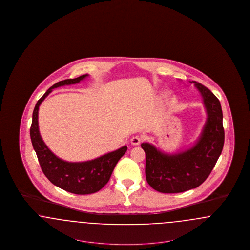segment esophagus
I'll return each mask as SVG.
<instances>
[{
  "label": "esophagus",
  "mask_w": 250,
  "mask_h": 250,
  "mask_svg": "<svg viewBox=\"0 0 250 250\" xmlns=\"http://www.w3.org/2000/svg\"><path fill=\"white\" fill-rule=\"evenodd\" d=\"M142 141H143V138L141 136H134L131 138L130 140L131 144L133 145H138L142 143Z\"/></svg>",
  "instance_id": "esophagus-1"
}]
</instances>
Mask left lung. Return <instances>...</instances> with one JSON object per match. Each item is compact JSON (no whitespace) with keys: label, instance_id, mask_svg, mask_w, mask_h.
<instances>
[{"label":"left lung","instance_id":"obj_1","mask_svg":"<svg viewBox=\"0 0 250 250\" xmlns=\"http://www.w3.org/2000/svg\"><path fill=\"white\" fill-rule=\"evenodd\" d=\"M200 91L207 119L196 143L177 154H165L153 144L142 143L146 155L147 183L161 193H180L198 188L210 175L221 155L225 133L219 100L205 86L190 82Z\"/></svg>","mask_w":250,"mask_h":250}]
</instances>
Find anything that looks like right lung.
Masks as SVG:
<instances>
[{
	"label": "right lung",
	"mask_w": 250,
	"mask_h": 250,
	"mask_svg": "<svg viewBox=\"0 0 250 250\" xmlns=\"http://www.w3.org/2000/svg\"><path fill=\"white\" fill-rule=\"evenodd\" d=\"M88 75L76 79L64 80L51 86L37 101L33 112L30 136L42 171L56 187L77 195H87L100 190L110 178L120 158L127 147L125 145L116 151L84 162H67L54 155L43 142L38 128V109L42 101L52 92V89L63 85L80 83Z\"/></svg>",
	"instance_id": "add662e5"
}]
</instances>
